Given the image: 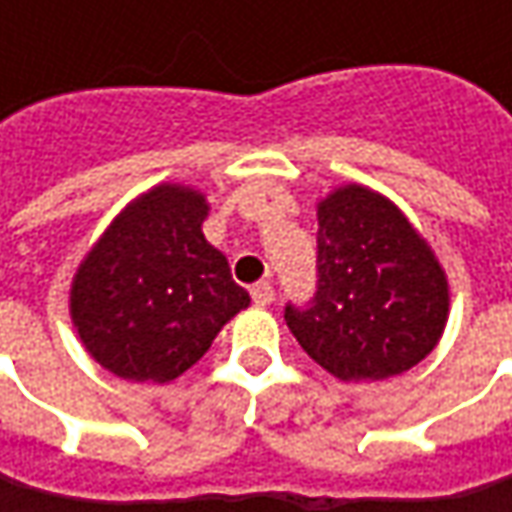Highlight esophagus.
Segmentation results:
<instances>
[{"label":"esophagus","mask_w":512,"mask_h":512,"mask_svg":"<svg viewBox=\"0 0 512 512\" xmlns=\"http://www.w3.org/2000/svg\"><path fill=\"white\" fill-rule=\"evenodd\" d=\"M250 296H253V302H256V305L265 307L273 302V296H276V293H273L270 282H256V285L250 287Z\"/></svg>","instance_id":"esophagus-1"}]
</instances>
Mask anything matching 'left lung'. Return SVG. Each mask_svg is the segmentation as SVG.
Masks as SVG:
<instances>
[{"instance_id":"left-lung-1","label":"left lung","mask_w":512,"mask_h":512,"mask_svg":"<svg viewBox=\"0 0 512 512\" xmlns=\"http://www.w3.org/2000/svg\"><path fill=\"white\" fill-rule=\"evenodd\" d=\"M307 356L342 382H379L419 364L447 322L444 270L399 207L362 185L319 205L316 293L285 305Z\"/></svg>"}]
</instances>
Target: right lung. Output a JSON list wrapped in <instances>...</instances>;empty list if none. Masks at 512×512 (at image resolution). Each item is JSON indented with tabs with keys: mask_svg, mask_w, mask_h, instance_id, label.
<instances>
[{
	"mask_svg": "<svg viewBox=\"0 0 512 512\" xmlns=\"http://www.w3.org/2000/svg\"><path fill=\"white\" fill-rule=\"evenodd\" d=\"M205 196L159 185L108 227L82 262L70 316L90 356L133 382L165 384L210 350L250 305L227 259L207 245Z\"/></svg>",
	"mask_w": 512,
	"mask_h": 512,
	"instance_id": "add662e5",
	"label": "right lung"
}]
</instances>
